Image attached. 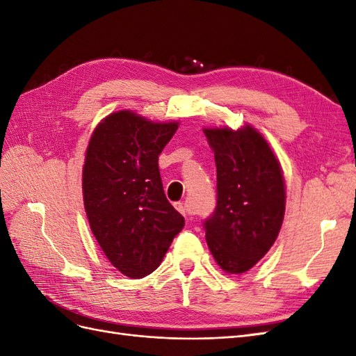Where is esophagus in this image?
Instances as JSON below:
<instances>
[{
  "label": "esophagus",
  "mask_w": 356,
  "mask_h": 356,
  "mask_svg": "<svg viewBox=\"0 0 356 356\" xmlns=\"http://www.w3.org/2000/svg\"><path fill=\"white\" fill-rule=\"evenodd\" d=\"M175 208H177L182 215H190V213H191V212H190V209L187 208V204H186V203H182V202L175 203Z\"/></svg>",
  "instance_id": "esophagus-1"
}]
</instances>
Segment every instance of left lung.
<instances>
[{
  "label": "left lung",
  "mask_w": 356,
  "mask_h": 356,
  "mask_svg": "<svg viewBox=\"0 0 356 356\" xmlns=\"http://www.w3.org/2000/svg\"><path fill=\"white\" fill-rule=\"evenodd\" d=\"M217 165V208L204 221L207 243L225 273L241 275L268 252L282 227L285 181L264 136L245 123L203 127Z\"/></svg>",
  "instance_id": "obj_1"
}]
</instances>
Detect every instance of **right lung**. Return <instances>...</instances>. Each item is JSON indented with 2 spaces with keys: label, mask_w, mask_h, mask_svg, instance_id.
Masks as SVG:
<instances>
[{
  "label": "right lung",
  "mask_w": 356,
  "mask_h": 356,
  "mask_svg": "<svg viewBox=\"0 0 356 356\" xmlns=\"http://www.w3.org/2000/svg\"><path fill=\"white\" fill-rule=\"evenodd\" d=\"M178 124L120 110L102 118L86 149L83 200L90 230L127 277L153 273L184 227V217L165 196L159 170V154Z\"/></svg>",
  "instance_id": "add662e5"
}]
</instances>
